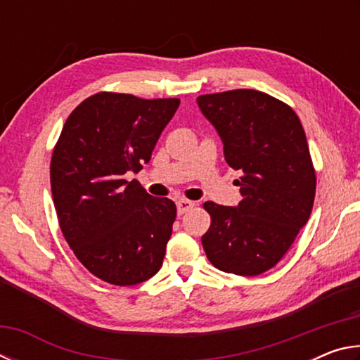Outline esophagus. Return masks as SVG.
I'll list each match as a JSON object with an SVG mask.
<instances>
[{
    "label": "esophagus",
    "mask_w": 360,
    "mask_h": 360,
    "mask_svg": "<svg viewBox=\"0 0 360 360\" xmlns=\"http://www.w3.org/2000/svg\"><path fill=\"white\" fill-rule=\"evenodd\" d=\"M176 206H178V214H184V212L193 208L195 203L191 202V200H178V202H176Z\"/></svg>",
    "instance_id": "obj_1"
}]
</instances>
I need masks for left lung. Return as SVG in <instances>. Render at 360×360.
<instances>
[{
  "label": "left lung",
  "mask_w": 360,
  "mask_h": 360,
  "mask_svg": "<svg viewBox=\"0 0 360 360\" xmlns=\"http://www.w3.org/2000/svg\"><path fill=\"white\" fill-rule=\"evenodd\" d=\"M197 103L225 160L241 173L238 205H203L211 216L206 257L225 273L262 275L284 257L313 210L316 173L302 122L285 103L251 89L200 95Z\"/></svg>",
  "instance_id": "obj_1"
}]
</instances>
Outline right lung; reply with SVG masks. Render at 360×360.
<instances>
[{
  "label": "right lung",
  "mask_w": 360,
  "mask_h": 360,
  "mask_svg": "<svg viewBox=\"0 0 360 360\" xmlns=\"http://www.w3.org/2000/svg\"><path fill=\"white\" fill-rule=\"evenodd\" d=\"M179 103L95 94L70 114L53 148L51 188L60 229L79 262L109 284L143 283L163 264L176 205L124 174L150 160Z\"/></svg>",
  "instance_id": "obj_1"
}]
</instances>
